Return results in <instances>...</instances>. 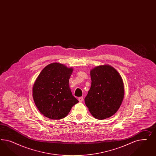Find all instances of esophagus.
<instances>
[{
  "label": "esophagus",
  "mask_w": 156,
  "mask_h": 156,
  "mask_svg": "<svg viewBox=\"0 0 156 156\" xmlns=\"http://www.w3.org/2000/svg\"><path fill=\"white\" fill-rule=\"evenodd\" d=\"M78 100H79L80 102H83V97H79V98H78Z\"/></svg>",
  "instance_id": "1"
}]
</instances>
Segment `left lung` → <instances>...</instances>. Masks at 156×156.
<instances>
[{
    "label": "left lung",
    "mask_w": 156,
    "mask_h": 156,
    "mask_svg": "<svg viewBox=\"0 0 156 156\" xmlns=\"http://www.w3.org/2000/svg\"><path fill=\"white\" fill-rule=\"evenodd\" d=\"M90 76L91 85L85 97V104L95 118H109L117 112L122 102L124 87L122 78L109 65L95 67L90 71Z\"/></svg>",
    "instance_id": "left-lung-1"
}]
</instances>
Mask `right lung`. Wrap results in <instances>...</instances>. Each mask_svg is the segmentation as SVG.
<instances>
[{
	"instance_id": "1",
	"label": "right lung",
	"mask_w": 156,
	"mask_h": 156,
	"mask_svg": "<svg viewBox=\"0 0 156 156\" xmlns=\"http://www.w3.org/2000/svg\"><path fill=\"white\" fill-rule=\"evenodd\" d=\"M73 69L59 63L46 66L35 80L34 101L38 110L47 118H65L79 101L72 95L69 81Z\"/></svg>"
}]
</instances>
